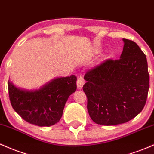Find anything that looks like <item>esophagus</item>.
<instances>
[{
    "mask_svg": "<svg viewBox=\"0 0 154 154\" xmlns=\"http://www.w3.org/2000/svg\"><path fill=\"white\" fill-rule=\"evenodd\" d=\"M84 84H85V81H84L83 76H82V75H79V76H78L77 81H76L77 87L79 88V89H82Z\"/></svg>",
    "mask_w": 154,
    "mask_h": 154,
    "instance_id": "esophagus-1",
    "label": "esophagus"
}]
</instances>
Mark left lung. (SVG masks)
<instances>
[{
  "label": "left lung",
  "instance_id": "left-lung-1",
  "mask_svg": "<svg viewBox=\"0 0 154 154\" xmlns=\"http://www.w3.org/2000/svg\"><path fill=\"white\" fill-rule=\"evenodd\" d=\"M123 41L120 59H108L84 75L88 112L100 125L126 123L139 114L146 103L149 73L146 54L135 42Z\"/></svg>",
  "mask_w": 154,
  "mask_h": 154
}]
</instances>
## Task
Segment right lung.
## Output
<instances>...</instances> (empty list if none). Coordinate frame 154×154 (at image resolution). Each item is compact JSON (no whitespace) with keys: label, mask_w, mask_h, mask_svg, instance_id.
Wrapping results in <instances>:
<instances>
[{"label":"right lung","mask_w":154,"mask_h":154,"mask_svg":"<svg viewBox=\"0 0 154 154\" xmlns=\"http://www.w3.org/2000/svg\"><path fill=\"white\" fill-rule=\"evenodd\" d=\"M76 77L55 79L38 90L18 89L8 81L9 99L14 110L28 123L50 127L61 119L65 103L76 90Z\"/></svg>","instance_id":"add662e5"}]
</instances>
